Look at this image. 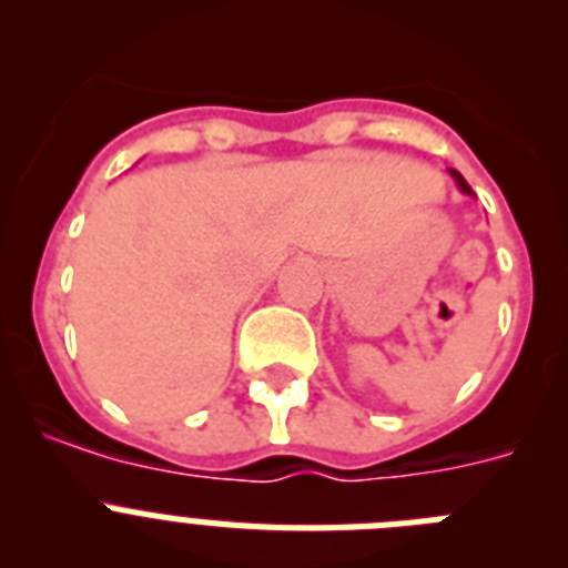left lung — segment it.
<instances>
[{
  "instance_id": "obj_1",
  "label": "left lung",
  "mask_w": 568,
  "mask_h": 568,
  "mask_svg": "<svg viewBox=\"0 0 568 568\" xmlns=\"http://www.w3.org/2000/svg\"><path fill=\"white\" fill-rule=\"evenodd\" d=\"M449 175H453V179H455V184H458V187H460V193L471 195V187H469V184H466V179L458 173V170H449Z\"/></svg>"
}]
</instances>
